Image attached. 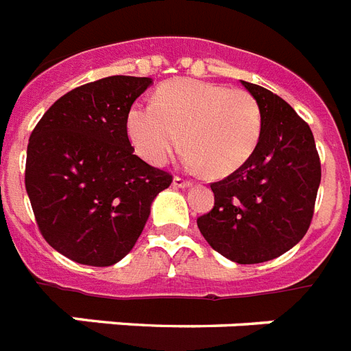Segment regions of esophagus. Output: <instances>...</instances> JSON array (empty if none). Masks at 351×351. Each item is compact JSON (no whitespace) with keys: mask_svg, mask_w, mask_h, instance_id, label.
Returning a JSON list of instances; mask_svg holds the SVG:
<instances>
[{"mask_svg":"<svg viewBox=\"0 0 351 351\" xmlns=\"http://www.w3.org/2000/svg\"><path fill=\"white\" fill-rule=\"evenodd\" d=\"M172 184L176 186V189H189V186H192V181H190V179L181 178V176H176L172 181Z\"/></svg>","mask_w":351,"mask_h":351,"instance_id":"obj_1","label":"esophagus"}]
</instances>
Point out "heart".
Instances as JSON below:
<instances>
[{"instance_id":"b5f03b06","label":"heart","mask_w":351,"mask_h":351,"mask_svg":"<svg viewBox=\"0 0 351 351\" xmlns=\"http://www.w3.org/2000/svg\"><path fill=\"white\" fill-rule=\"evenodd\" d=\"M263 114L245 88L197 80H173L154 103H137L127 114V134L150 165H165L183 137L186 161L221 178L243 167L257 148Z\"/></svg>"}]
</instances>
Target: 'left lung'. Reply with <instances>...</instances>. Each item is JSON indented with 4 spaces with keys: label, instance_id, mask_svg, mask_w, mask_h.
<instances>
[{
    "label": "left lung",
    "instance_id": "left-lung-1",
    "mask_svg": "<svg viewBox=\"0 0 351 351\" xmlns=\"http://www.w3.org/2000/svg\"><path fill=\"white\" fill-rule=\"evenodd\" d=\"M257 99L263 130L250 159L210 184L214 208L197 217L208 245L239 265L276 259L310 228L321 159L308 123L265 86L243 81Z\"/></svg>",
    "mask_w": 351,
    "mask_h": 351
}]
</instances>
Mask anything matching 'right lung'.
Wrapping results in <instances>:
<instances>
[{"mask_svg":"<svg viewBox=\"0 0 351 351\" xmlns=\"http://www.w3.org/2000/svg\"><path fill=\"white\" fill-rule=\"evenodd\" d=\"M150 77L110 75L66 92L30 134L25 189L45 241L64 257L112 266L139 239L172 176L134 154L132 103Z\"/></svg>","mask_w":351,"mask_h":351,"instance_id":"add662e5","label":"right lung"}]
</instances>
